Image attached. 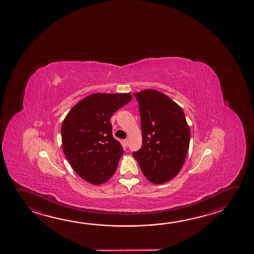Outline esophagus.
I'll use <instances>...</instances> for the list:
<instances>
[{
    "label": "esophagus",
    "mask_w": 254,
    "mask_h": 254,
    "mask_svg": "<svg viewBox=\"0 0 254 254\" xmlns=\"http://www.w3.org/2000/svg\"><path fill=\"white\" fill-rule=\"evenodd\" d=\"M123 144H124V146L127 147L129 145V142L128 140L127 139H126V140H124L123 141Z\"/></svg>",
    "instance_id": "34e87169"
}]
</instances>
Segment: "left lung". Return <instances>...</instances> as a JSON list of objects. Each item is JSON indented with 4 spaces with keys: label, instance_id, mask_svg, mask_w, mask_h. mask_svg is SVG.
<instances>
[{
    "label": "left lung",
    "instance_id": "obj_1",
    "mask_svg": "<svg viewBox=\"0 0 254 254\" xmlns=\"http://www.w3.org/2000/svg\"><path fill=\"white\" fill-rule=\"evenodd\" d=\"M133 95L139 104L142 143L133 156L149 181L168 182L182 169L189 148L185 113L159 91L147 89Z\"/></svg>",
    "mask_w": 254,
    "mask_h": 254
}]
</instances>
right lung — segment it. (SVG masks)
I'll use <instances>...</instances> for the list:
<instances>
[{"label":"right lung","mask_w":254,"mask_h":254,"mask_svg":"<svg viewBox=\"0 0 254 254\" xmlns=\"http://www.w3.org/2000/svg\"><path fill=\"white\" fill-rule=\"evenodd\" d=\"M131 99L130 94H92L76 103L63 121L64 154L85 181L101 185L115 173L124 151L113 137L110 119Z\"/></svg>","instance_id":"1"}]
</instances>
